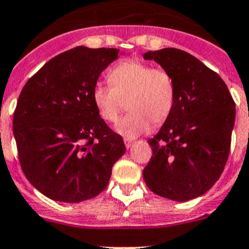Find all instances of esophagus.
<instances>
[{
	"label": "esophagus",
	"instance_id": "34e87169",
	"mask_svg": "<svg viewBox=\"0 0 249 249\" xmlns=\"http://www.w3.org/2000/svg\"><path fill=\"white\" fill-rule=\"evenodd\" d=\"M124 145H125V147H127V149H129V147L133 145V140L127 139V138H125V139H124Z\"/></svg>",
	"mask_w": 249,
	"mask_h": 249
}]
</instances>
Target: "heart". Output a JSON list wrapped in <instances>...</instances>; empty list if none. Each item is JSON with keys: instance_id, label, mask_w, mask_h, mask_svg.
<instances>
[{"instance_id": "b5f03b06", "label": "heart", "mask_w": 249, "mask_h": 249, "mask_svg": "<svg viewBox=\"0 0 249 249\" xmlns=\"http://www.w3.org/2000/svg\"><path fill=\"white\" fill-rule=\"evenodd\" d=\"M107 81L110 86H95L93 103L100 117L112 124L120 121L127 103L129 114L117 127L124 137L135 138L149 130L151 124H162L173 110L176 85L164 69L124 60L110 70Z\"/></svg>"}]
</instances>
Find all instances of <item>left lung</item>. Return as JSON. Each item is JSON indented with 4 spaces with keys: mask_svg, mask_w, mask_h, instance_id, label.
<instances>
[{
    "mask_svg": "<svg viewBox=\"0 0 249 249\" xmlns=\"http://www.w3.org/2000/svg\"><path fill=\"white\" fill-rule=\"evenodd\" d=\"M142 56L168 71L176 85L171 115L147 140L152 157L142 177L156 195L185 202L207 193L223 173L235 102L220 76L186 52L163 48Z\"/></svg>",
    "mask_w": 249,
    "mask_h": 249,
    "instance_id": "8db88e82",
    "label": "left lung"
}]
</instances>
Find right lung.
<instances>
[{
	"instance_id": "obj_1",
	"label": "right lung",
	"mask_w": 249,
	"mask_h": 249,
	"mask_svg": "<svg viewBox=\"0 0 249 249\" xmlns=\"http://www.w3.org/2000/svg\"><path fill=\"white\" fill-rule=\"evenodd\" d=\"M116 48L76 47L52 58L26 82L13 117L19 161L47 197L77 203L107 186L125 152L121 135L100 117L93 89Z\"/></svg>"
}]
</instances>
